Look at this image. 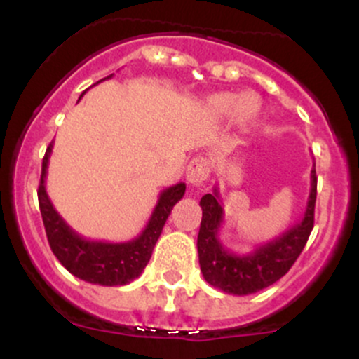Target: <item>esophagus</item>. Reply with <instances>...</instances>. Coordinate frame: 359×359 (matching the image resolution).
I'll use <instances>...</instances> for the list:
<instances>
[{
    "mask_svg": "<svg viewBox=\"0 0 359 359\" xmlns=\"http://www.w3.org/2000/svg\"><path fill=\"white\" fill-rule=\"evenodd\" d=\"M211 174V163L205 156H196L191 160L187 167V180L194 187H201Z\"/></svg>",
    "mask_w": 359,
    "mask_h": 359,
    "instance_id": "esophagus-1",
    "label": "esophagus"
}]
</instances>
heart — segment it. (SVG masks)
Listing matches in <instances>:
<instances>
[{"mask_svg": "<svg viewBox=\"0 0 359 359\" xmlns=\"http://www.w3.org/2000/svg\"><path fill=\"white\" fill-rule=\"evenodd\" d=\"M214 104L222 114L234 116L241 114V119L246 123L255 121L259 114V106L253 100H248L241 94H219L214 97Z\"/></svg>", "mask_w": 359, "mask_h": 359, "instance_id": "b5f03b06", "label": "heart"}]
</instances>
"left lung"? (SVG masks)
Returning a JSON list of instances; mask_svg holds the SVG:
<instances>
[{"label": "left lung", "mask_w": 359, "mask_h": 359, "mask_svg": "<svg viewBox=\"0 0 359 359\" xmlns=\"http://www.w3.org/2000/svg\"><path fill=\"white\" fill-rule=\"evenodd\" d=\"M316 167V163H314ZM311 170V192L302 221L265 245L257 246L253 253L236 255L222 246L217 238L224 221V211L219 192L205 194L201 199L203 221H201L197 251L199 265L205 282L226 294L250 295L270 287L290 270L314 228V208L317 196L316 168Z\"/></svg>", "instance_id": "8db88e82"}]
</instances>
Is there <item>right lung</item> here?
<instances>
[{"instance_id":"1","label":"right lung","mask_w":359,"mask_h":359,"mask_svg":"<svg viewBox=\"0 0 359 359\" xmlns=\"http://www.w3.org/2000/svg\"><path fill=\"white\" fill-rule=\"evenodd\" d=\"M109 77H104V79H109ZM52 148L53 142L45 151L42 162L39 205L48 245H50L53 255L72 275L84 280V282L104 287L126 285V283L133 282L135 278L142 275L147 263L150 262L151 251H154L155 243L162 234L168 214L184 197L185 184H175L160 192L158 203L151 212V217L148 219V224L138 238L125 243L90 241L79 236L67 222L62 219L60 214L55 211L50 199H48L47 191H45V177H47Z\"/></svg>"}]
</instances>
